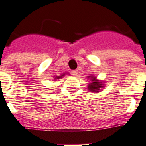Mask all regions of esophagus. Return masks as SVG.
<instances>
[{
    "instance_id": "esophagus-1",
    "label": "esophagus",
    "mask_w": 146,
    "mask_h": 146,
    "mask_svg": "<svg viewBox=\"0 0 146 146\" xmlns=\"http://www.w3.org/2000/svg\"><path fill=\"white\" fill-rule=\"evenodd\" d=\"M71 73H72V75L74 76H77V74H78V71L77 70H73V71H71Z\"/></svg>"
}]
</instances>
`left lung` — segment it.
Wrapping results in <instances>:
<instances>
[{
  "mask_svg": "<svg viewBox=\"0 0 146 146\" xmlns=\"http://www.w3.org/2000/svg\"><path fill=\"white\" fill-rule=\"evenodd\" d=\"M87 78L89 80L88 85V88L89 92L98 93V92L102 91V89L105 88V84L103 81L97 79V77L94 76V75L92 74L90 76H88Z\"/></svg>",
  "mask_w": 146,
  "mask_h": 146,
  "instance_id": "obj_1",
  "label": "left lung"
}]
</instances>
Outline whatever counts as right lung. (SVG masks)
I'll list each match as a JSON object with an SVG mask.
<instances>
[{"label": "right lung", "mask_w": 146, "mask_h": 146, "mask_svg": "<svg viewBox=\"0 0 146 146\" xmlns=\"http://www.w3.org/2000/svg\"><path fill=\"white\" fill-rule=\"evenodd\" d=\"M67 74H69V75H70V73H62L60 76H54V80L55 81V80H57L61 79V78H62V77H63L65 75H67Z\"/></svg>", "instance_id": "obj_1"}]
</instances>
